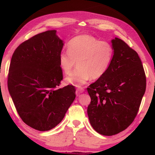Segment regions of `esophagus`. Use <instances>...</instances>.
<instances>
[{"label":"esophagus","mask_w":155,"mask_h":155,"mask_svg":"<svg viewBox=\"0 0 155 155\" xmlns=\"http://www.w3.org/2000/svg\"><path fill=\"white\" fill-rule=\"evenodd\" d=\"M84 91V88H83V87L77 88V96H78V95H79L81 93H83Z\"/></svg>","instance_id":"esophagus-1"}]
</instances>
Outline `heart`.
Here are the masks:
<instances>
[{
  "instance_id": "heart-1",
  "label": "heart",
  "mask_w": 155,
  "mask_h": 155,
  "mask_svg": "<svg viewBox=\"0 0 155 155\" xmlns=\"http://www.w3.org/2000/svg\"><path fill=\"white\" fill-rule=\"evenodd\" d=\"M113 56L114 49L110 42L82 35L68 42V51L61 52L58 62L64 73L69 74L77 62L78 67L66 78V82L80 87L91 78L97 79L103 77L109 68Z\"/></svg>"
}]
</instances>
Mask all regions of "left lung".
<instances>
[{"label":"left lung","instance_id":"8db88e82","mask_svg":"<svg viewBox=\"0 0 155 155\" xmlns=\"http://www.w3.org/2000/svg\"><path fill=\"white\" fill-rule=\"evenodd\" d=\"M114 56L103 77L89 85L90 123L104 136L122 132L135 118L146 90V75L137 52L121 39L112 40Z\"/></svg>","mask_w":155,"mask_h":155}]
</instances>
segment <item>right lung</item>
<instances>
[{
  "label": "right lung",
  "instance_id": "obj_1",
  "mask_svg": "<svg viewBox=\"0 0 155 155\" xmlns=\"http://www.w3.org/2000/svg\"><path fill=\"white\" fill-rule=\"evenodd\" d=\"M63 47L56 31L36 35L12 54L8 88L20 117L40 131L55 127L76 97L73 85L58 88L63 78L59 54Z\"/></svg>",
  "mask_w": 155,
  "mask_h": 155
}]
</instances>
